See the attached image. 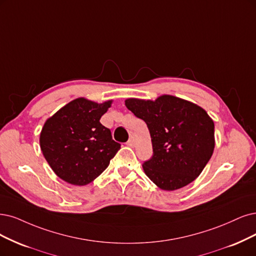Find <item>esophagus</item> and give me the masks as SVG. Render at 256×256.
Here are the masks:
<instances>
[{
    "instance_id": "1",
    "label": "esophagus",
    "mask_w": 256,
    "mask_h": 256,
    "mask_svg": "<svg viewBox=\"0 0 256 256\" xmlns=\"http://www.w3.org/2000/svg\"><path fill=\"white\" fill-rule=\"evenodd\" d=\"M126 146H130V148H133V146H135L134 140L132 139V138H130V139H128V142H126Z\"/></svg>"
}]
</instances>
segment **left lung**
Returning a JSON list of instances; mask_svg holds the SVG:
<instances>
[{
    "instance_id": "left-lung-1",
    "label": "left lung",
    "mask_w": 256,
    "mask_h": 256,
    "mask_svg": "<svg viewBox=\"0 0 256 256\" xmlns=\"http://www.w3.org/2000/svg\"><path fill=\"white\" fill-rule=\"evenodd\" d=\"M126 106L150 130L153 156L142 164L158 188L174 191L200 175L215 146L214 122L197 104L171 94L156 100L128 98Z\"/></svg>"
}]
</instances>
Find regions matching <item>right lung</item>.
<instances>
[{
    "mask_svg": "<svg viewBox=\"0 0 256 256\" xmlns=\"http://www.w3.org/2000/svg\"><path fill=\"white\" fill-rule=\"evenodd\" d=\"M112 103L77 98L45 121L40 134L41 150L62 180L74 186L92 182L118 152L120 144L100 123Z\"/></svg>",
    "mask_w": 256,
    "mask_h": 256,
    "instance_id": "obj_1",
    "label": "right lung"
}]
</instances>
